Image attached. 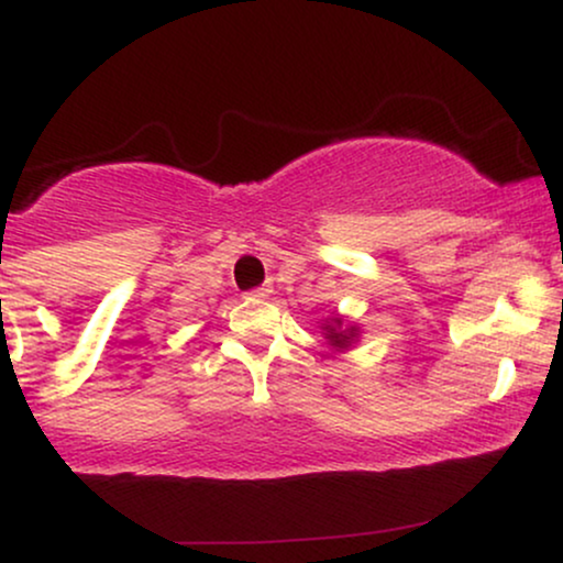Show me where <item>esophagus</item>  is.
Returning a JSON list of instances; mask_svg holds the SVG:
<instances>
[{
	"mask_svg": "<svg viewBox=\"0 0 563 563\" xmlns=\"http://www.w3.org/2000/svg\"><path fill=\"white\" fill-rule=\"evenodd\" d=\"M269 294H273V288H269V286H260V288L249 290V294H245V296H249V299H267Z\"/></svg>",
	"mask_w": 563,
	"mask_h": 563,
	"instance_id": "1",
	"label": "esophagus"
}]
</instances>
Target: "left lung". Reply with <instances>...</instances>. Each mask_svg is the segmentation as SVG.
Listing matches in <instances>:
<instances>
[{"mask_svg":"<svg viewBox=\"0 0 563 563\" xmlns=\"http://www.w3.org/2000/svg\"><path fill=\"white\" fill-rule=\"evenodd\" d=\"M339 325H341V320L339 318H333V325H325V339H331V344L333 346H349L352 344V335H354V328H349V331H339Z\"/></svg>","mask_w":563,"mask_h":563,"instance_id":"8db88e82","label":"left lung"}]
</instances>
